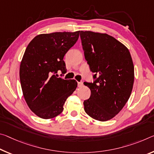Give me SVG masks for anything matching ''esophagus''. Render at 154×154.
Listing matches in <instances>:
<instances>
[{"mask_svg":"<svg viewBox=\"0 0 154 154\" xmlns=\"http://www.w3.org/2000/svg\"><path fill=\"white\" fill-rule=\"evenodd\" d=\"M83 86H84V84H83L82 82H78V86H79V87H82Z\"/></svg>","mask_w":154,"mask_h":154,"instance_id":"obj_1","label":"esophagus"}]
</instances>
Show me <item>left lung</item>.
I'll return each mask as SVG.
<instances>
[{
	"label": "left lung",
	"mask_w": 154,
	"mask_h": 154,
	"mask_svg": "<svg viewBox=\"0 0 154 154\" xmlns=\"http://www.w3.org/2000/svg\"><path fill=\"white\" fill-rule=\"evenodd\" d=\"M85 59L94 73L93 83L84 82L91 94L84 110L95 120L115 116L128 102L134 81V68L128 48L106 33L80 32Z\"/></svg>",
	"instance_id": "obj_1"
}]
</instances>
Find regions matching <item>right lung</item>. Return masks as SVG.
Returning a JSON list of instances; mask_svg holds the SVG:
<instances>
[{"label":"right lung","mask_w":154,"mask_h":154,"mask_svg":"<svg viewBox=\"0 0 154 154\" xmlns=\"http://www.w3.org/2000/svg\"><path fill=\"white\" fill-rule=\"evenodd\" d=\"M80 31L35 36L26 47L20 66L24 99L38 116L52 119L61 114L64 104L77 86L75 79L55 74L66 72L64 57L79 38Z\"/></svg>","instance_id":"right-lung-1"}]
</instances>
